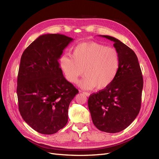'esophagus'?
Returning <instances> with one entry per match:
<instances>
[{
  "label": "esophagus",
  "instance_id": "esophagus-1",
  "mask_svg": "<svg viewBox=\"0 0 159 159\" xmlns=\"http://www.w3.org/2000/svg\"><path fill=\"white\" fill-rule=\"evenodd\" d=\"M82 93H83V94H84L85 95H86L87 97H89V96H90V93H88V92H84V91H83Z\"/></svg>",
  "mask_w": 159,
  "mask_h": 159
}]
</instances>
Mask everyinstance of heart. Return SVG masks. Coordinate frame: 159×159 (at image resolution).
<instances>
[{"label":"heart","instance_id":"heart-1","mask_svg":"<svg viewBox=\"0 0 159 159\" xmlns=\"http://www.w3.org/2000/svg\"><path fill=\"white\" fill-rule=\"evenodd\" d=\"M72 57L63 55L61 67L66 80L76 84L84 72L80 86L85 89L108 87L115 80L119 69L120 58L116 49L94 42H83L72 52Z\"/></svg>","mask_w":159,"mask_h":159}]
</instances>
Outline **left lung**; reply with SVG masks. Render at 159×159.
<instances>
[{
	"instance_id": "1",
	"label": "left lung",
	"mask_w": 159,
	"mask_h": 159,
	"mask_svg": "<svg viewBox=\"0 0 159 159\" xmlns=\"http://www.w3.org/2000/svg\"><path fill=\"white\" fill-rule=\"evenodd\" d=\"M114 42L119 53V72L112 83L88 100L93 123L102 132L116 133L132 123L140 110L143 81L135 53L116 38L100 35Z\"/></svg>"
}]
</instances>
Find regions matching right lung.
Masks as SVG:
<instances>
[{
  "label": "right lung",
  "mask_w": 159,
  "mask_h": 159,
  "mask_svg": "<svg viewBox=\"0 0 159 159\" xmlns=\"http://www.w3.org/2000/svg\"><path fill=\"white\" fill-rule=\"evenodd\" d=\"M74 40L60 34L38 37L21 56L17 76L19 110L32 129L53 134L68 122V110L79 91L64 77L59 59Z\"/></svg>",
  "instance_id": "1"
}]
</instances>
